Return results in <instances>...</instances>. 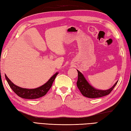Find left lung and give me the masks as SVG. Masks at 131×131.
Listing matches in <instances>:
<instances>
[{
  "label": "left lung",
  "instance_id": "left-lung-1",
  "mask_svg": "<svg viewBox=\"0 0 131 131\" xmlns=\"http://www.w3.org/2000/svg\"><path fill=\"white\" fill-rule=\"evenodd\" d=\"M78 72V80L77 81V86L79 88L81 94L84 97L90 98H95L103 97L110 94L112 90H113L114 87L115 86L116 84L118 83L117 81L113 86L110 89L107 90H99L95 89V88L92 86L89 82L87 81L86 79L85 78L83 74L81 72L77 69Z\"/></svg>",
  "mask_w": 131,
  "mask_h": 131
}]
</instances>
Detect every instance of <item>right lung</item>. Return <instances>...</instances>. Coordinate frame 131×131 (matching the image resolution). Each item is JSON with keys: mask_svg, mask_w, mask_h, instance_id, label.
<instances>
[{"mask_svg": "<svg viewBox=\"0 0 131 131\" xmlns=\"http://www.w3.org/2000/svg\"><path fill=\"white\" fill-rule=\"evenodd\" d=\"M58 74V72L55 73L45 84L38 88H35V89H26V88L19 87L13 84L8 78L6 74H5V77H6V80L10 88L18 96L23 98H25V99L33 100L42 97L46 94L47 92L51 87L53 82Z\"/></svg>", "mask_w": 131, "mask_h": 131, "instance_id": "obj_1", "label": "right lung"}]
</instances>
